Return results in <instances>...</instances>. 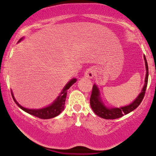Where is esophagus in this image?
<instances>
[{
  "mask_svg": "<svg viewBox=\"0 0 156 156\" xmlns=\"http://www.w3.org/2000/svg\"><path fill=\"white\" fill-rule=\"evenodd\" d=\"M94 76V70L92 69V68H89L87 69V70L86 71L85 73H84V76L87 78H92Z\"/></svg>",
  "mask_w": 156,
  "mask_h": 156,
  "instance_id": "esophagus-1",
  "label": "esophagus"
}]
</instances>
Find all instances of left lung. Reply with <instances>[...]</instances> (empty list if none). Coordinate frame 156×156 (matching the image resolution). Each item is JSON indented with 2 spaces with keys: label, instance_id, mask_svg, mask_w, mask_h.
I'll return each instance as SVG.
<instances>
[{
  "label": "left lung",
  "instance_id": "obj_1",
  "mask_svg": "<svg viewBox=\"0 0 156 156\" xmlns=\"http://www.w3.org/2000/svg\"><path fill=\"white\" fill-rule=\"evenodd\" d=\"M144 59L146 67V76L145 79H144V87H143L141 92L139 93L137 98L129 105L122 106L120 108L106 106V105H105V103L102 101L98 87L96 84L93 85L92 94L90 97V105L93 112L95 113L98 117L105 119H117V118L122 117L125 114H129L130 112H133L140 105L141 102L142 101L143 98H144V94H145L148 81V65L145 56H144Z\"/></svg>",
  "mask_w": 156,
  "mask_h": 156
}]
</instances>
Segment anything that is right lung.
I'll return each instance as SVG.
<instances>
[{"label":"right lung","instance_id":"obj_1","mask_svg":"<svg viewBox=\"0 0 156 156\" xmlns=\"http://www.w3.org/2000/svg\"><path fill=\"white\" fill-rule=\"evenodd\" d=\"M23 38H21L18 41V42H20L21 40H23ZM77 81L76 78H73L69 80L68 83L66 84L65 87H64L62 91L61 92L59 96H58V98L55 99L51 104H50L48 106L44 107L42 108H39V109H31V108H27L25 107L22 106L21 105H20L18 102L15 100V97H14L13 92L12 91V95L14 101L15 102V103L22 110L28 113V114H31V115L35 116V117L40 118V119H51V118L55 117L60 114L62 113V111L64 108V104H65V101H66V97H67V90L70 88L71 86H73L76 82Z\"/></svg>","mask_w":156,"mask_h":156}]
</instances>
